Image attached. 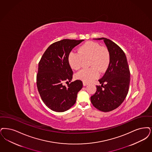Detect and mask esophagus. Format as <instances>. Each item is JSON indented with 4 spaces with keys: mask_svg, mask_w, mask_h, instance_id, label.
Masks as SVG:
<instances>
[{
    "mask_svg": "<svg viewBox=\"0 0 152 152\" xmlns=\"http://www.w3.org/2000/svg\"><path fill=\"white\" fill-rule=\"evenodd\" d=\"M87 85H88V84L87 83H86L85 81H83V85L84 86H86Z\"/></svg>",
    "mask_w": 152,
    "mask_h": 152,
    "instance_id": "esophagus-1",
    "label": "esophagus"
}]
</instances>
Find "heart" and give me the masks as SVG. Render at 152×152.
Returning a JSON list of instances; mask_svg holds the SVG:
<instances>
[{
	"instance_id": "b5f03b06",
	"label": "heart",
	"mask_w": 152,
	"mask_h": 152,
	"mask_svg": "<svg viewBox=\"0 0 152 152\" xmlns=\"http://www.w3.org/2000/svg\"><path fill=\"white\" fill-rule=\"evenodd\" d=\"M89 58V68H84L76 74V77L86 83L91 82L96 79L101 73L107 70L110 63V54L108 49L98 43L88 41L83 44L79 49V51H72L69 53L68 60L71 67L78 69L83 59Z\"/></svg>"
}]
</instances>
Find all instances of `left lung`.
I'll use <instances>...</instances> for the list:
<instances>
[{
    "instance_id": "8db88e82",
    "label": "left lung",
    "mask_w": 152,
    "mask_h": 152,
    "mask_svg": "<svg viewBox=\"0 0 152 152\" xmlns=\"http://www.w3.org/2000/svg\"><path fill=\"white\" fill-rule=\"evenodd\" d=\"M103 40L110 54V63L103 77L98 81L95 94L91 97L93 105L98 110L109 112L118 107L127 97L130 72L124 51L116 43L106 38H94Z\"/></svg>"
}]
</instances>
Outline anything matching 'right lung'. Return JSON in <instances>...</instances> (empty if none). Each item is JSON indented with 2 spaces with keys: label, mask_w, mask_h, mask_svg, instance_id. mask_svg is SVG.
Returning <instances> with one entry per match:
<instances>
[{
  "label": "right lung",
  "mask_w": 152,
  "mask_h": 152,
  "mask_svg": "<svg viewBox=\"0 0 152 152\" xmlns=\"http://www.w3.org/2000/svg\"><path fill=\"white\" fill-rule=\"evenodd\" d=\"M84 39H64L51 44L43 54L38 64L37 86L43 102L56 112L69 109L76 101L77 93L83 88L81 80L71 82L73 71L68 57L71 50Z\"/></svg>",
  "instance_id": "obj_1"
}]
</instances>
